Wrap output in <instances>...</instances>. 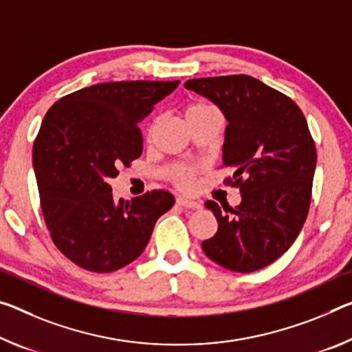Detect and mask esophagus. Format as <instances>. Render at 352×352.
I'll return each instance as SVG.
<instances>
[{"label": "esophagus", "instance_id": "1", "mask_svg": "<svg viewBox=\"0 0 352 352\" xmlns=\"http://www.w3.org/2000/svg\"><path fill=\"white\" fill-rule=\"evenodd\" d=\"M177 205L183 206V208H192V210L202 208V205H200L199 202H194V200H189V199H185V197H178Z\"/></svg>", "mask_w": 352, "mask_h": 352}]
</instances>
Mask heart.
Instances as JSON below:
<instances>
[{
	"label": "heart",
	"instance_id": "b5f03b06",
	"mask_svg": "<svg viewBox=\"0 0 352 352\" xmlns=\"http://www.w3.org/2000/svg\"><path fill=\"white\" fill-rule=\"evenodd\" d=\"M216 108L213 104L210 103H205V102H200V100H196V102H191L186 104L185 108V117H186V122L188 120H192L196 119V117L202 116L205 113H210V111H214ZM155 128V125L152 126ZM175 180L178 185H180L182 188H186L189 189L192 185H194V172L192 169H182L180 172H178Z\"/></svg>",
	"mask_w": 352,
	"mask_h": 352
}]
</instances>
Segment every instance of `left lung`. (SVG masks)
Segmentation results:
<instances>
[{"instance_id": "left-lung-1", "label": "left lung", "mask_w": 352, "mask_h": 352, "mask_svg": "<svg viewBox=\"0 0 352 352\" xmlns=\"http://www.w3.org/2000/svg\"><path fill=\"white\" fill-rule=\"evenodd\" d=\"M185 87L227 119L222 164L233 177L226 183L241 192L226 214L213 200L205 204L217 232L204 252L230 271L261 270L287 252L309 214L316 148L305 117L292 98L248 75L196 78Z\"/></svg>"}]
</instances>
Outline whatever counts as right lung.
I'll return each mask as SVG.
<instances>
[{"label": "right lung", "mask_w": 352, "mask_h": 352, "mask_svg": "<svg viewBox=\"0 0 352 352\" xmlns=\"http://www.w3.org/2000/svg\"><path fill=\"white\" fill-rule=\"evenodd\" d=\"M180 81H117L80 89L43 117L32 148L42 213L53 243L82 270L113 272L144 252L170 192L116 202L109 180L142 153L138 124Z\"/></svg>", "instance_id": "right-lung-1"}]
</instances>
